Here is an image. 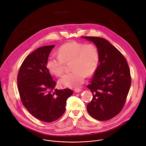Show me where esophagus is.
Wrapping results in <instances>:
<instances>
[{
    "instance_id": "1",
    "label": "esophagus",
    "mask_w": 146,
    "mask_h": 146,
    "mask_svg": "<svg viewBox=\"0 0 146 146\" xmlns=\"http://www.w3.org/2000/svg\"><path fill=\"white\" fill-rule=\"evenodd\" d=\"M74 93H78L81 91V89L80 88H75L74 90Z\"/></svg>"
}]
</instances>
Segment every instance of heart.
<instances>
[{
  "label": "heart",
  "instance_id": "b5f03b06",
  "mask_svg": "<svg viewBox=\"0 0 146 146\" xmlns=\"http://www.w3.org/2000/svg\"><path fill=\"white\" fill-rule=\"evenodd\" d=\"M57 56H50L46 66L50 73L56 76L64 72V63L71 62V72L63 75L58 82L64 88H78L84 82L86 76H91L98 66L100 53L92 44L71 41L62 45L57 50Z\"/></svg>",
  "mask_w": 146,
  "mask_h": 146
}]
</instances>
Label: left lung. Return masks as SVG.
I'll use <instances>...</instances> for the list:
<instances>
[{
    "mask_svg": "<svg viewBox=\"0 0 146 146\" xmlns=\"http://www.w3.org/2000/svg\"><path fill=\"white\" fill-rule=\"evenodd\" d=\"M92 41L100 53L99 64L87 87L93 94L87 105L90 115L98 121L116 116L123 108L131 82L130 71L122 53L106 40L82 37Z\"/></svg>",
    "mask_w": 146,
    "mask_h": 146,
    "instance_id": "obj_1",
    "label": "left lung"
}]
</instances>
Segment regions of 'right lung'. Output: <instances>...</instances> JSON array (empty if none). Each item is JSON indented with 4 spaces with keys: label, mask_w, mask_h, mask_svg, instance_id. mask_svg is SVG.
Segmentation results:
<instances>
[{
    "label": "right lung",
    "mask_w": 146,
    "mask_h": 146,
    "mask_svg": "<svg viewBox=\"0 0 146 146\" xmlns=\"http://www.w3.org/2000/svg\"><path fill=\"white\" fill-rule=\"evenodd\" d=\"M54 46H42L29 54L22 63L17 78L23 105L33 116L46 122L62 117L67 98L73 94L68 88L53 91L56 82L49 72L46 62Z\"/></svg>",
    "instance_id": "1"
}]
</instances>
